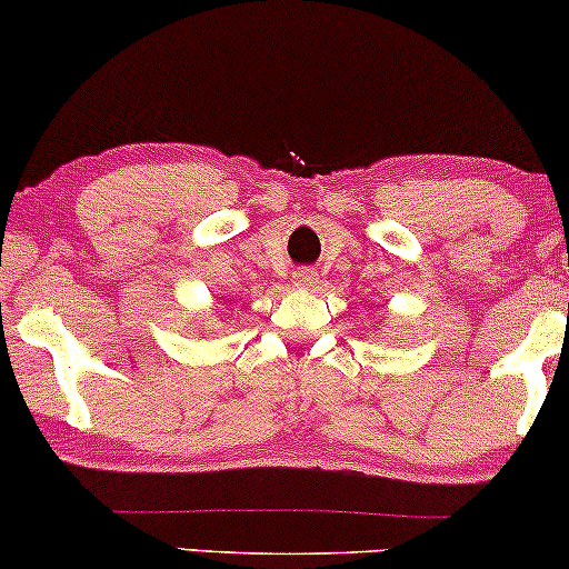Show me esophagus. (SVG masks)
Masks as SVG:
<instances>
[{
    "mask_svg": "<svg viewBox=\"0 0 569 569\" xmlns=\"http://www.w3.org/2000/svg\"><path fill=\"white\" fill-rule=\"evenodd\" d=\"M316 280H318V272L316 270H297L291 276V283L297 286L299 291L302 289H310V286H316Z\"/></svg>",
    "mask_w": 569,
    "mask_h": 569,
    "instance_id": "34e87169",
    "label": "esophagus"
}]
</instances>
